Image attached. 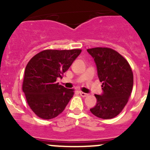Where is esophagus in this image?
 <instances>
[{"mask_svg":"<svg viewBox=\"0 0 150 150\" xmlns=\"http://www.w3.org/2000/svg\"><path fill=\"white\" fill-rule=\"evenodd\" d=\"M79 93L81 96H83V97H85V96H87L88 95V93H84V92H83V91H79Z\"/></svg>","mask_w":150,"mask_h":150,"instance_id":"1","label":"esophagus"}]
</instances>
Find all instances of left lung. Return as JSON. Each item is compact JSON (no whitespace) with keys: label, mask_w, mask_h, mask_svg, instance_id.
Masks as SVG:
<instances>
[{"label":"left lung","mask_w":150,"mask_h":150,"mask_svg":"<svg viewBox=\"0 0 150 150\" xmlns=\"http://www.w3.org/2000/svg\"><path fill=\"white\" fill-rule=\"evenodd\" d=\"M93 57L97 75L102 82V93L95 94L96 104L90 111L102 119H111L126 105L134 86V75L128 62L118 52L109 48L87 49Z\"/></svg>","instance_id":"1"}]
</instances>
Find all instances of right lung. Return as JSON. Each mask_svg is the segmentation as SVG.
<instances>
[{
    "label": "right lung",
    "instance_id": "obj_1",
    "mask_svg": "<svg viewBox=\"0 0 150 150\" xmlns=\"http://www.w3.org/2000/svg\"><path fill=\"white\" fill-rule=\"evenodd\" d=\"M81 53V49L44 50L27 64L22 90L30 107L39 117L49 120L64 111L74 92L56 81L62 78Z\"/></svg>",
    "mask_w": 150,
    "mask_h": 150
}]
</instances>
